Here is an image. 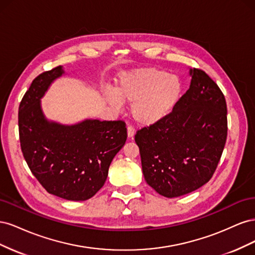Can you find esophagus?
<instances>
[{
  "label": "esophagus",
  "instance_id": "1",
  "mask_svg": "<svg viewBox=\"0 0 255 255\" xmlns=\"http://www.w3.org/2000/svg\"><path fill=\"white\" fill-rule=\"evenodd\" d=\"M134 133H135V129H134V128H133V127H130V126H128V138H133Z\"/></svg>",
  "mask_w": 255,
  "mask_h": 255
}]
</instances>
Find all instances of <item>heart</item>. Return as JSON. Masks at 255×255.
Here are the masks:
<instances>
[{
    "mask_svg": "<svg viewBox=\"0 0 255 255\" xmlns=\"http://www.w3.org/2000/svg\"><path fill=\"white\" fill-rule=\"evenodd\" d=\"M183 83L175 74L155 67L137 69L120 76L117 91L109 102L120 109L123 102L133 103V118L140 125H154L170 114L180 102Z\"/></svg>",
    "mask_w": 255,
    "mask_h": 255,
    "instance_id": "heart-1",
    "label": "heart"
}]
</instances>
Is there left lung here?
Listing matches in <instances>:
<instances>
[{"label": "left lung", "instance_id": "8db88e82", "mask_svg": "<svg viewBox=\"0 0 255 255\" xmlns=\"http://www.w3.org/2000/svg\"><path fill=\"white\" fill-rule=\"evenodd\" d=\"M167 117L137 130L145 182L167 198L189 194L211 180L228 135L227 102L201 69Z\"/></svg>", "mask_w": 255, "mask_h": 255}]
</instances>
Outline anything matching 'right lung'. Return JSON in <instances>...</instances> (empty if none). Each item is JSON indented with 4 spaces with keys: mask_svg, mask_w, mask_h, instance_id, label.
I'll use <instances>...</instances> for the list:
<instances>
[{
    "mask_svg": "<svg viewBox=\"0 0 255 255\" xmlns=\"http://www.w3.org/2000/svg\"><path fill=\"white\" fill-rule=\"evenodd\" d=\"M61 66L39 74L19 106L20 144L28 168L49 194L71 201L94 197L126 143L125 121L86 119L64 126L45 119L40 99L63 75Z\"/></svg>",
    "mask_w": 255,
    "mask_h": 255,
    "instance_id": "obj_1",
    "label": "right lung"
}]
</instances>
